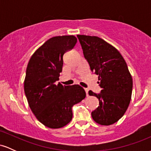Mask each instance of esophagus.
Listing matches in <instances>:
<instances>
[{
	"mask_svg": "<svg viewBox=\"0 0 151 151\" xmlns=\"http://www.w3.org/2000/svg\"><path fill=\"white\" fill-rule=\"evenodd\" d=\"M84 90H85V91H86V96H89V89H87V88H85V89H84Z\"/></svg>",
	"mask_w": 151,
	"mask_h": 151,
	"instance_id": "1",
	"label": "esophagus"
}]
</instances>
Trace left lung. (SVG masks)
Returning <instances> with one entry per match:
<instances>
[{
  "mask_svg": "<svg viewBox=\"0 0 151 151\" xmlns=\"http://www.w3.org/2000/svg\"><path fill=\"white\" fill-rule=\"evenodd\" d=\"M84 58L92 72L99 76L101 93L89 91L99 106L91 112L93 121L102 126L117 122L131 99L133 79L126 62L116 48L96 36L78 35Z\"/></svg>",
  "mask_w": 151,
  "mask_h": 151,
  "instance_id": "obj_1",
  "label": "left lung"
}]
</instances>
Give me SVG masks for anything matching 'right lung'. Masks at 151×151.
<instances>
[{
  "instance_id": "1",
  "label": "right lung",
  "mask_w": 151,
  "mask_h": 151,
  "mask_svg": "<svg viewBox=\"0 0 151 151\" xmlns=\"http://www.w3.org/2000/svg\"><path fill=\"white\" fill-rule=\"evenodd\" d=\"M77 42L74 35L53 37L33 53L29 60L24 90L29 106L44 126L60 129L72 119V106L86 97L78 84H55L62 71L63 55Z\"/></svg>"
}]
</instances>
